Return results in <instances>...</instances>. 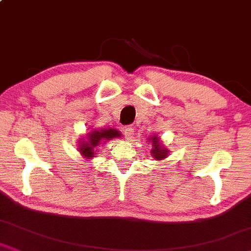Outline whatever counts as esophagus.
Instances as JSON below:
<instances>
[{
    "instance_id": "1",
    "label": "esophagus",
    "mask_w": 251,
    "mask_h": 251,
    "mask_svg": "<svg viewBox=\"0 0 251 251\" xmlns=\"http://www.w3.org/2000/svg\"><path fill=\"white\" fill-rule=\"evenodd\" d=\"M125 135H126V139H127V140H131V139L133 138V135H134V127H133L132 125L126 126Z\"/></svg>"
}]
</instances>
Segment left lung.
<instances>
[{"label":"left lung","instance_id":"left-lung-1","mask_svg":"<svg viewBox=\"0 0 251 251\" xmlns=\"http://www.w3.org/2000/svg\"><path fill=\"white\" fill-rule=\"evenodd\" d=\"M151 145H153L151 154H153V156L156 158V160H162V158L167 156L168 151L166 149L162 148V146H160V144H158V139L156 136L151 138Z\"/></svg>","mask_w":251,"mask_h":251}]
</instances>
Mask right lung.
Instances as JSON below:
<instances>
[{"label": "right lung", "instance_id": "1", "mask_svg": "<svg viewBox=\"0 0 251 251\" xmlns=\"http://www.w3.org/2000/svg\"><path fill=\"white\" fill-rule=\"evenodd\" d=\"M120 134L116 129L110 128V129H100V131H93L90 134H88V140L83 141V144L81 145L80 151L81 154L87 158L94 157L95 151L97 149H95L100 142H104L105 140H110V139L118 138Z\"/></svg>", "mask_w": 251, "mask_h": 251}]
</instances>
